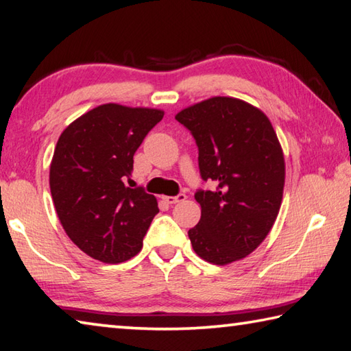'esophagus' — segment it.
Segmentation results:
<instances>
[{
  "instance_id": "obj_1",
  "label": "esophagus",
  "mask_w": 351,
  "mask_h": 351,
  "mask_svg": "<svg viewBox=\"0 0 351 351\" xmlns=\"http://www.w3.org/2000/svg\"><path fill=\"white\" fill-rule=\"evenodd\" d=\"M163 200L167 202V203H169V204H174V203H178V202H184V200H186V195H184V194H178V195H174V197L165 195Z\"/></svg>"
}]
</instances>
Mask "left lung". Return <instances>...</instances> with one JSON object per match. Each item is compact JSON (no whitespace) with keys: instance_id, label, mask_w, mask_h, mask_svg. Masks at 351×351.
Listing matches in <instances>:
<instances>
[{"instance_id":"1","label":"left lung","mask_w":351,"mask_h":351,"mask_svg":"<svg viewBox=\"0 0 351 351\" xmlns=\"http://www.w3.org/2000/svg\"><path fill=\"white\" fill-rule=\"evenodd\" d=\"M176 119L193 133L203 180L215 189L195 193L200 221L189 229L195 254L224 266L260 246L278 217L286 163L269 117L241 99L215 96Z\"/></svg>"}]
</instances>
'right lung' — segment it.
<instances>
[{"mask_svg":"<svg viewBox=\"0 0 351 351\" xmlns=\"http://www.w3.org/2000/svg\"><path fill=\"white\" fill-rule=\"evenodd\" d=\"M163 111L104 104L59 136L50 163V193L65 234L107 264L130 260L158 213L154 195L130 188L133 157Z\"/></svg>","mask_w":351,"mask_h":351,"instance_id":"obj_1","label":"right lung"}]
</instances>
